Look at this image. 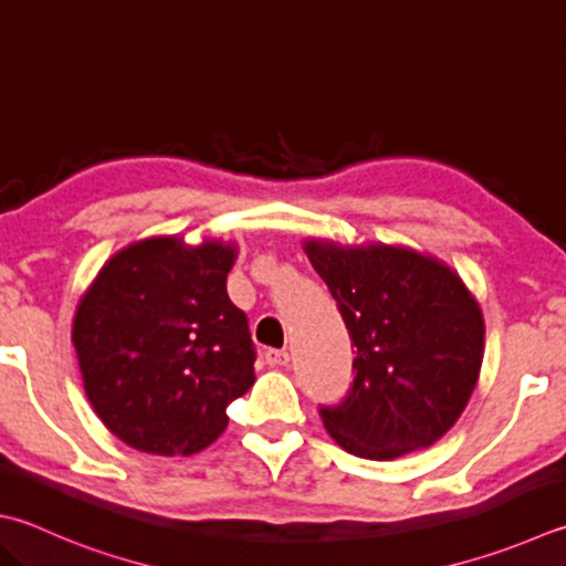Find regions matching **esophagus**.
<instances>
[{
    "mask_svg": "<svg viewBox=\"0 0 566 566\" xmlns=\"http://www.w3.org/2000/svg\"><path fill=\"white\" fill-rule=\"evenodd\" d=\"M287 361H291V355L285 349H265V365L285 367Z\"/></svg>",
    "mask_w": 566,
    "mask_h": 566,
    "instance_id": "esophagus-1",
    "label": "esophagus"
}]
</instances>
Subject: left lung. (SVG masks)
I'll list each match as a JSON object with an SVG mask.
<instances>
[{
  "label": "left lung",
  "mask_w": 566,
  "mask_h": 566,
  "mask_svg": "<svg viewBox=\"0 0 566 566\" xmlns=\"http://www.w3.org/2000/svg\"><path fill=\"white\" fill-rule=\"evenodd\" d=\"M303 249L357 349L345 401L319 409L327 433L369 461L439 441L471 399L485 349L481 305L461 275L407 247L305 239Z\"/></svg>",
  "instance_id": "left-lung-1"
}]
</instances>
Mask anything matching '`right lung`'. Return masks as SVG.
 Returning a JSON list of instances; mask_svg holds the SVG:
<instances>
[{"mask_svg":"<svg viewBox=\"0 0 566 566\" xmlns=\"http://www.w3.org/2000/svg\"><path fill=\"white\" fill-rule=\"evenodd\" d=\"M237 243L153 237L103 265L73 317L93 411L123 443L191 455L214 443L253 381L249 319L229 301Z\"/></svg>","mask_w":566,"mask_h":566,"instance_id":"obj_1","label":"right lung"}]
</instances>
